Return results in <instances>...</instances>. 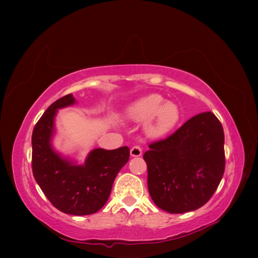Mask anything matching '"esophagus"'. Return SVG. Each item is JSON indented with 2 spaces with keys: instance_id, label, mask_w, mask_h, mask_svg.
Wrapping results in <instances>:
<instances>
[{
  "instance_id": "1",
  "label": "esophagus",
  "mask_w": 258,
  "mask_h": 258,
  "mask_svg": "<svg viewBox=\"0 0 258 258\" xmlns=\"http://www.w3.org/2000/svg\"><path fill=\"white\" fill-rule=\"evenodd\" d=\"M142 153H143V150H142V147L139 145H135L132 147V149H131V156H133V157L141 156Z\"/></svg>"
}]
</instances>
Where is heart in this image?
Segmentation results:
<instances>
[{
	"label": "heart",
	"mask_w": 258,
	"mask_h": 258,
	"mask_svg": "<svg viewBox=\"0 0 258 258\" xmlns=\"http://www.w3.org/2000/svg\"><path fill=\"white\" fill-rule=\"evenodd\" d=\"M126 117L133 122L146 125L147 133L152 136H163L179 122L180 109L176 103L165 101L160 94L147 95L136 101L126 111Z\"/></svg>",
	"instance_id": "heart-1"
}]
</instances>
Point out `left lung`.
I'll return each mask as SVG.
<instances>
[{
    "instance_id": "left-lung-1",
    "label": "left lung",
    "mask_w": 258,
    "mask_h": 258,
    "mask_svg": "<svg viewBox=\"0 0 258 258\" xmlns=\"http://www.w3.org/2000/svg\"><path fill=\"white\" fill-rule=\"evenodd\" d=\"M149 147L147 187L157 207L180 214L210 201L225 171L224 131L215 115L197 114Z\"/></svg>"
}]
</instances>
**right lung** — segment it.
<instances>
[{"instance_id": "right-lung-1", "label": "right lung", "mask_w": 258, "mask_h": 258, "mask_svg": "<svg viewBox=\"0 0 258 258\" xmlns=\"http://www.w3.org/2000/svg\"><path fill=\"white\" fill-rule=\"evenodd\" d=\"M68 94L51 104L32 133V171L47 200L70 215H90L105 205L114 179L130 158L127 146L116 150L95 149L83 165H76L53 150L54 117L57 109L73 105Z\"/></svg>"}]
</instances>
